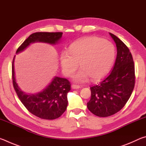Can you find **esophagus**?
Masks as SVG:
<instances>
[{
  "label": "esophagus",
  "instance_id": "obj_1",
  "mask_svg": "<svg viewBox=\"0 0 146 146\" xmlns=\"http://www.w3.org/2000/svg\"><path fill=\"white\" fill-rule=\"evenodd\" d=\"M71 88L73 89H75V90H76V89H79L81 88L80 86H78V85H76V84H73L71 86Z\"/></svg>",
  "mask_w": 146,
  "mask_h": 146
}]
</instances>
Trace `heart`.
<instances>
[{
  "label": "heart",
  "mask_w": 146,
  "mask_h": 146,
  "mask_svg": "<svg viewBox=\"0 0 146 146\" xmlns=\"http://www.w3.org/2000/svg\"><path fill=\"white\" fill-rule=\"evenodd\" d=\"M115 58V48L111 42L97 36H88L76 40L69 47L68 51L60 54V60L64 75L71 76L78 66L81 69L73 79L86 82L91 78L98 81L107 75Z\"/></svg>",
  "instance_id": "heart-1"
}]
</instances>
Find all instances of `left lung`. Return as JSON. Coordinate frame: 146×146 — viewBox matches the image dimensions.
<instances>
[{
	"instance_id": "left-lung-1",
	"label": "left lung",
	"mask_w": 146,
	"mask_h": 146,
	"mask_svg": "<svg viewBox=\"0 0 146 146\" xmlns=\"http://www.w3.org/2000/svg\"><path fill=\"white\" fill-rule=\"evenodd\" d=\"M117 46V55L112 71L91 89L87 103L90 111L100 117H107L122 110L135 87V65L129 48L115 35L110 33Z\"/></svg>"
}]
</instances>
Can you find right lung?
Instances as JSON below:
<instances>
[{"mask_svg": "<svg viewBox=\"0 0 146 146\" xmlns=\"http://www.w3.org/2000/svg\"><path fill=\"white\" fill-rule=\"evenodd\" d=\"M62 32H36L29 35L17 49V53L24 51L31 43L41 42L56 44L62 36ZM14 60L12 64V80L15 90L21 102L32 114L42 119H56L65 112L68 106V93L71 84L68 79L55 76L40 93L26 94L17 85L15 76Z\"/></svg>", "mask_w": 146, "mask_h": 146, "instance_id": "right-lung-1", "label": "right lung"}]
</instances>
